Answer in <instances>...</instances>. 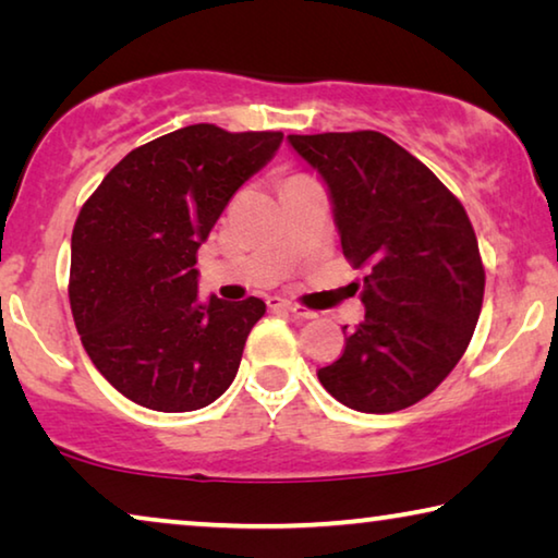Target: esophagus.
<instances>
[{"mask_svg": "<svg viewBox=\"0 0 558 558\" xmlns=\"http://www.w3.org/2000/svg\"><path fill=\"white\" fill-rule=\"evenodd\" d=\"M268 307H270V310H286V313H292V315L300 317V319H313V317H317V313H313V310L300 307V305H295V302L282 300V298H278V295L268 298Z\"/></svg>", "mask_w": 558, "mask_h": 558, "instance_id": "obj_1", "label": "esophagus"}]
</instances>
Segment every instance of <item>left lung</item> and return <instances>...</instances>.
Masks as SVG:
<instances>
[{
	"label": "left lung",
	"instance_id": "8db88e82",
	"mask_svg": "<svg viewBox=\"0 0 558 558\" xmlns=\"http://www.w3.org/2000/svg\"><path fill=\"white\" fill-rule=\"evenodd\" d=\"M288 143L323 177L347 260L366 268L364 323L347 335L342 356L317 372L319 381L354 411L409 409L456 369L483 310L485 268L468 214L381 132L288 135Z\"/></svg>",
	"mask_w": 558,
	"mask_h": 558
}]
</instances>
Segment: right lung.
<instances>
[{"instance_id":"1","label":"right lung","mask_w":558,"mask_h":558,"mask_svg":"<svg viewBox=\"0 0 558 558\" xmlns=\"http://www.w3.org/2000/svg\"><path fill=\"white\" fill-rule=\"evenodd\" d=\"M282 132L189 125L132 149L75 219L71 313L90 362L145 409L196 411L239 372L266 302L199 300L196 251Z\"/></svg>"}]
</instances>
